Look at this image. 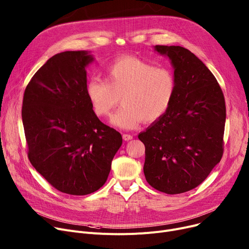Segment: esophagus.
I'll return each instance as SVG.
<instances>
[{
  "mask_svg": "<svg viewBox=\"0 0 249 249\" xmlns=\"http://www.w3.org/2000/svg\"><path fill=\"white\" fill-rule=\"evenodd\" d=\"M122 138H123V140H125V141H129V140H131L132 138H133V136H132L131 134H123V135H122Z\"/></svg>",
  "mask_w": 249,
  "mask_h": 249,
  "instance_id": "obj_1",
  "label": "esophagus"
}]
</instances>
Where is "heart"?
<instances>
[{"mask_svg": "<svg viewBox=\"0 0 249 249\" xmlns=\"http://www.w3.org/2000/svg\"><path fill=\"white\" fill-rule=\"evenodd\" d=\"M176 92L173 72L135 57H122L105 71V81L91 78L86 94L94 113L110 116L118 105L111 123L122 129H134L145 122H155L169 110Z\"/></svg>", "mask_w": 249, "mask_h": 249, "instance_id": "b5f03b06", "label": "heart"}]
</instances>
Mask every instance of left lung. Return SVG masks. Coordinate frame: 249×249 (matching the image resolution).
I'll list each match as a JSON object with an SVG mask.
<instances>
[{
	"mask_svg": "<svg viewBox=\"0 0 249 249\" xmlns=\"http://www.w3.org/2000/svg\"><path fill=\"white\" fill-rule=\"evenodd\" d=\"M155 50L172 62L176 92L167 113L138 135L145 145L143 170L154 189L179 194L201 184L222 158L225 100L216 78L189 50Z\"/></svg>",
	"mask_w": 249,
	"mask_h": 249,
	"instance_id": "8db88e82",
	"label": "left lung"
}]
</instances>
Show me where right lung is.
<instances>
[{"label":"right lung","instance_id":"obj_1","mask_svg":"<svg viewBox=\"0 0 249 249\" xmlns=\"http://www.w3.org/2000/svg\"><path fill=\"white\" fill-rule=\"evenodd\" d=\"M92 60L85 51L53 56L32 77L23 98L28 158L54 188L71 195L101 188L122 144L87 97L85 67Z\"/></svg>","mask_w":249,"mask_h":249}]
</instances>
